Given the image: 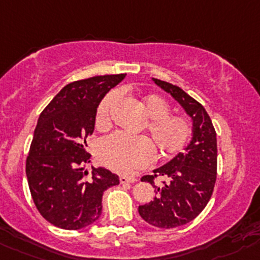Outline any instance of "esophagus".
Instances as JSON below:
<instances>
[{
	"instance_id": "1",
	"label": "esophagus",
	"mask_w": 260,
	"mask_h": 260,
	"mask_svg": "<svg viewBox=\"0 0 260 260\" xmlns=\"http://www.w3.org/2000/svg\"><path fill=\"white\" fill-rule=\"evenodd\" d=\"M119 179H120V183H135V182H137V178H135V177L122 176Z\"/></svg>"
}]
</instances>
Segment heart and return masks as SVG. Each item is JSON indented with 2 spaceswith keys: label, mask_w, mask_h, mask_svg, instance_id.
Segmentation results:
<instances>
[{
  "label": "heart",
  "mask_w": 260,
  "mask_h": 260,
  "mask_svg": "<svg viewBox=\"0 0 260 260\" xmlns=\"http://www.w3.org/2000/svg\"><path fill=\"white\" fill-rule=\"evenodd\" d=\"M119 100V92L113 91L104 97L96 111V128L105 131L111 125V110ZM141 106L147 116L146 128L149 141L144 137H129L114 133L104 138L97 147V156L104 166L118 173H132L135 169L147 166L152 149L161 159L178 154L190 141L192 124L187 116L171 114L168 101L156 93L145 94Z\"/></svg>",
  "instance_id": "1"
}]
</instances>
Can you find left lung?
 Instances as JSON below:
<instances>
[{
  "instance_id": "obj_1",
  "label": "left lung",
  "mask_w": 260,
  "mask_h": 260,
  "mask_svg": "<svg viewBox=\"0 0 260 260\" xmlns=\"http://www.w3.org/2000/svg\"><path fill=\"white\" fill-rule=\"evenodd\" d=\"M160 88L172 94L192 119V140L183 152L166 166L155 169L142 182L154 186V200L138 207V213L149 224L159 229H174L195 219L209 203L217 179V133L212 119L200 103L178 86L152 79ZM164 176L163 185L154 179Z\"/></svg>"
}]
</instances>
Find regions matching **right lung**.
<instances>
[{"instance_id": "add662e5", "label": "right lung", "mask_w": 260, "mask_h": 260, "mask_svg": "<svg viewBox=\"0 0 260 260\" xmlns=\"http://www.w3.org/2000/svg\"><path fill=\"white\" fill-rule=\"evenodd\" d=\"M125 74L97 75L67 84L38 118L26 157V178L36 208L62 230L92 224L103 212V195L119 185L105 168L84 171L91 155L87 137L93 133L97 106Z\"/></svg>"}]
</instances>
